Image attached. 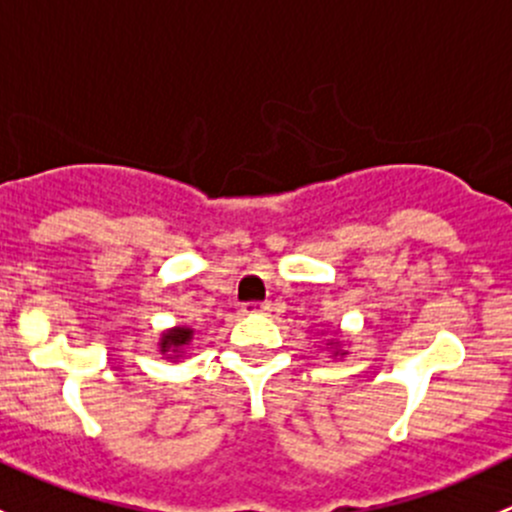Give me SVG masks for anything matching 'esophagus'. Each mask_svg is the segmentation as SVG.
I'll return each instance as SVG.
<instances>
[{
  "instance_id": "obj_1",
  "label": "esophagus",
  "mask_w": 512,
  "mask_h": 512,
  "mask_svg": "<svg viewBox=\"0 0 512 512\" xmlns=\"http://www.w3.org/2000/svg\"><path fill=\"white\" fill-rule=\"evenodd\" d=\"M270 302H247L242 304V312L245 314H267L270 312Z\"/></svg>"
}]
</instances>
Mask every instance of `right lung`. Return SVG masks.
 Listing matches in <instances>:
<instances>
[{"label":"right lung","instance_id":"add662e5","mask_svg":"<svg viewBox=\"0 0 512 512\" xmlns=\"http://www.w3.org/2000/svg\"><path fill=\"white\" fill-rule=\"evenodd\" d=\"M190 337H193V329H185V327H175L173 332H168L163 337V342H160V349L163 352H178V347H183V344L190 342Z\"/></svg>","mask_w":512,"mask_h":512}]
</instances>
